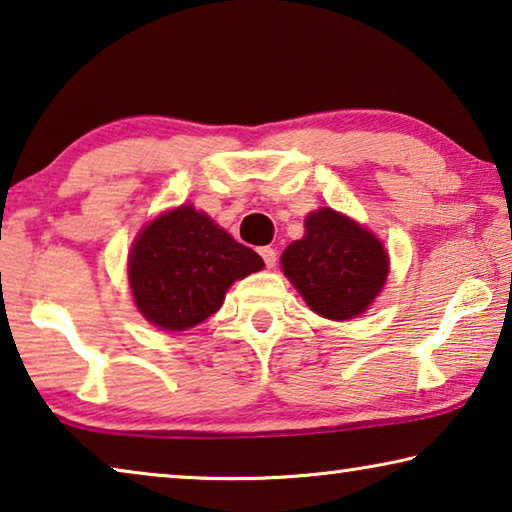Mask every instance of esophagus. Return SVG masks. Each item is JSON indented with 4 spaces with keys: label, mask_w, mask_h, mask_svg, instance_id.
I'll use <instances>...</instances> for the list:
<instances>
[{
    "label": "esophagus",
    "mask_w": 512,
    "mask_h": 512,
    "mask_svg": "<svg viewBox=\"0 0 512 512\" xmlns=\"http://www.w3.org/2000/svg\"><path fill=\"white\" fill-rule=\"evenodd\" d=\"M258 254H261V258H263L267 267H274L276 265V249L261 247V249H258Z\"/></svg>",
    "instance_id": "obj_1"
}]
</instances>
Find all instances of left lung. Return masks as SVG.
Listing matches in <instances>:
<instances>
[{"mask_svg":"<svg viewBox=\"0 0 512 512\" xmlns=\"http://www.w3.org/2000/svg\"><path fill=\"white\" fill-rule=\"evenodd\" d=\"M306 233L281 256L283 274L326 320L363 315L390 272L388 251L370 229L333 208L306 217Z\"/></svg>","mask_w":512,"mask_h":512,"instance_id":"8db88e82","label":"left lung"}]
</instances>
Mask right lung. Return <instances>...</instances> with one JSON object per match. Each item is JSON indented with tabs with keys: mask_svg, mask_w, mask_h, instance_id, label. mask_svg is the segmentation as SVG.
Masks as SVG:
<instances>
[{
	"mask_svg": "<svg viewBox=\"0 0 512 512\" xmlns=\"http://www.w3.org/2000/svg\"><path fill=\"white\" fill-rule=\"evenodd\" d=\"M263 267L254 249L183 204L138 233L127 272L142 317L163 331H186L222 306L233 281Z\"/></svg>",
	"mask_w": 512,
	"mask_h": 512,
	"instance_id": "right-lung-1",
	"label": "right lung"
}]
</instances>
